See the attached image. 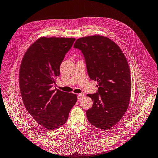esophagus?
Returning a JSON list of instances; mask_svg holds the SVG:
<instances>
[{"instance_id": "1", "label": "esophagus", "mask_w": 158, "mask_h": 158, "mask_svg": "<svg viewBox=\"0 0 158 158\" xmlns=\"http://www.w3.org/2000/svg\"><path fill=\"white\" fill-rule=\"evenodd\" d=\"M84 94H78L77 95V99L78 100H81V98H82V97H84Z\"/></svg>"}]
</instances>
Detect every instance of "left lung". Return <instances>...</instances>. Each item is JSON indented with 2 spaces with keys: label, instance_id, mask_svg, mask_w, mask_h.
<instances>
[{
  "label": "left lung",
  "instance_id": "8db88e82",
  "mask_svg": "<svg viewBox=\"0 0 158 158\" xmlns=\"http://www.w3.org/2000/svg\"><path fill=\"white\" fill-rule=\"evenodd\" d=\"M74 47L84 55L90 79L98 82V92L87 94L93 100L86 111L87 119L108 130L120 121L129 105L132 84L127 60L115 42L99 35L79 38Z\"/></svg>",
  "mask_w": 158,
  "mask_h": 158
}]
</instances>
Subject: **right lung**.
<instances>
[{
    "label": "right lung",
    "instance_id": "right-lung-1",
    "mask_svg": "<svg viewBox=\"0 0 158 158\" xmlns=\"http://www.w3.org/2000/svg\"><path fill=\"white\" fill-rule=\"evenodd\" d=\"M76 39L40 37L26 52L19 69V84L24 105L47 131L58 129L68 120L77 95L53 90L60 66Z\"/></svg>",
    "mask_w": 158,
    "mask_h": 158
}]
</instances>
